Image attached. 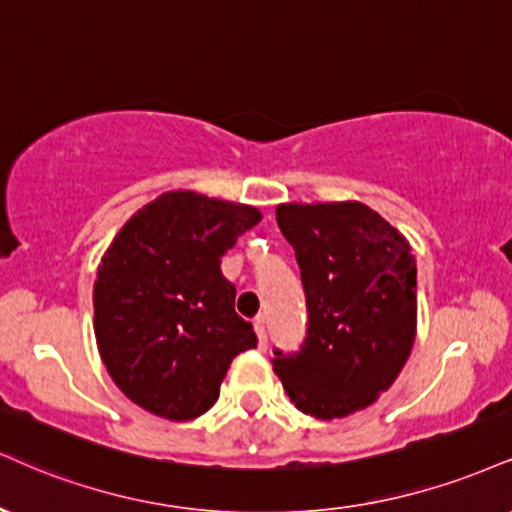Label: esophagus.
<instances>
[{"mask_svg":"<svg viewBox=\"0 0 512 512\" xmlns=\"http://www.w3.org/2000/svg\"><path fill=\"white\" fill-rule=\"evenodd\" d=\"M255 334H257V348H267V329H264V317L255 319Z\"/></svg>","mask_w":512,"mask_h":512,"instance_id":"esophagus-1","label":"esophagus"}]
</instances>
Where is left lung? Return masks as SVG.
<instances>
[{"mask_svg": "<svg viewBox=\"0 0 512 512\" xmlns=\"http://www.w3.org/2000/svg\"><path fill=\"white\" fill-rule=\"evenodd\" d=\"M307 298L298 353L274 350L291 403L317 420L365 410L408 362L417 334V264L396 226L362 202H283Z\"/></svg>", "mask_w": 512, "mask_h": 512, "instance_id": "8db88e82", "label": "left lung"}]
</instances>
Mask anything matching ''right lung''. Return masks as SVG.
Wrapping results in <instances>:
<instances>
[{"label": "right lung", "instance_id": "right-lung-1", "mask_svg": "<svg viewBox=\"0 0 512 512\" xmlns=\"http://www.w3.org/2000/svg\"><path fill=\"white\" fill-rule=\"evenodd\" d=\"M262 212L195 190H169L133 214L97 267L95 338L128 400L186 422L217 403L231 360L255 348L233 310L221 257Z\"/></svg>", "mask_w": 512, "mask_h": 512}]
</instances>
